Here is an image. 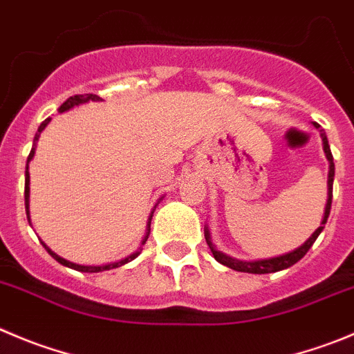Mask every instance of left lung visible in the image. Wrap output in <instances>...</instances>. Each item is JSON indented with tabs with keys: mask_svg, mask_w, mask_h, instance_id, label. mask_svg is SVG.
<instances>
[{
	"mask_svg": "<svg viewBox=\"0 0 354 354\" xmlns=\"http://www.w3.org/2000/svg\"><path fill=\"white\" fill-rule=\"evenodd\" d=\"M316 129H319L318 124H315ZM322 132V141H323V150H325L326 158L330 162V171H328V199H326V206H325V214H323V220H322V225L313 232V236L299 246L297 250L293 252L285 253V255H279V257H272V259H263V260H255V262H244V260H237L232 259V257L225 255V253L218 252L216 246L211 243V236H209V230L207 227L204 229V237H206V243L209 246L211 253H213L214 260L223 266L230 267V269L237 270V272H250V274H269V272H277V270H283V269H288L292 267L293 263L299 262L307 252H309V248L315 244V241L318 239V236L322 234V230L325 229V223L328 220V214H330V207H332V190H333V176H335V166H333V157H332V151H330V145L328 140H326V134L323 129H319Z\"/></svg>",
	"mask_w": 354,
	"mask_h": 354,
	"instance_id": "8db88e82",
	"label": "left lung"
}]
</instances>
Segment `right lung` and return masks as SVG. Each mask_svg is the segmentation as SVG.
Listing matches in <instances>:
<instances>
[{
    "label": "right lung",
    "instance_id": "obj_1",
    "mask_svg": "<svg viewBox=\"0 0 354 354\" xmlns=\"http://www.w3.org/2000/svg\"><path fill=\"white\" fill-rule=\"evenodd\" d=\"M88 101H102L101 97H99V95H95V94H80V95H73V97H69V99H66L64 102H62L61 104V108H59V113H64V111H68V110H71V108H75V106H78V104H84V102H88ZM52 118H47V120H43L41 122V125H39L38 127V132H36V136H35V141H32V148H31V153H29V157H28V166H26V187H24V197H26V213H28V220H29V162L32 160V157H35V150H36V141L39 140V134H41V131L45 127H47L48 125V122H50ZM155 207H157V204H155ZM153 211L155 209H151V214H150V218H148V225H147V234H145V237H143V243L141 244H145L147 243V239H148V236H150V223H151V216H153ZM43 246H45V250H47L48 253H50L52 257H54L55 260H57L59 263H62V266H66V267H69V269H75V270H80V272H101V270H110V269H117V267H120V266H124V263H127V262H131V260H134L136 259L138 255H140L141 253V248H138L136 252L132 253V255H129L127 259H122V260H118V262H111V263H106V266H78V263H73V262H69V260H66V259H62V257H59L57 253H54L50 250V248L47 246V244L45 243H41Z\"/></svg>",
    "mask_w": 354,
    "mask_h": 354
}]
</instances>
